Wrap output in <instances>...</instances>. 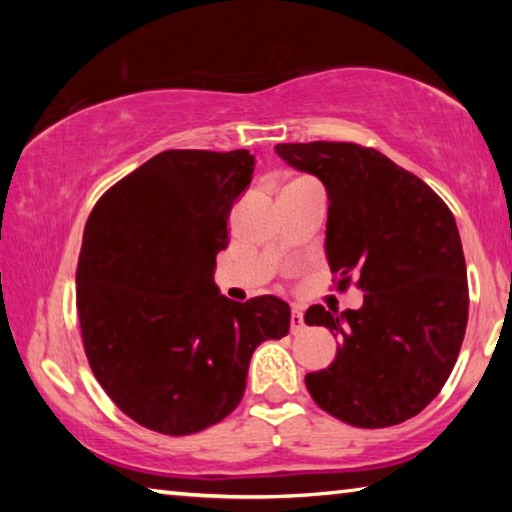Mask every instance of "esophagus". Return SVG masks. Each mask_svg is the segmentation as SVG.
<instances>
[{
    "mask_svg": "<svg viewBox=\"0 0 512 512\" xmlns=\"http://www.w3.org/2000/svg\"><path fill=\"white\" fill-rule=\"evenodd\" d=\"M302 329H305V316H302V311L293 307L291 309V334H300Z\"/></svg>",
    "mask_w": 512,
    "mask_h": 512,
    "instance_id": "1",
    "label": "esophagus"
}]
</instances>
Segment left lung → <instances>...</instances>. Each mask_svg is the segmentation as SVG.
Returning a JSON list of instances; mask_svg holds the SVG:
<instances>
[{"instance_id":"left-lung-1","label":"left lung","mask_w":512,"mask_h":512,"mask_svg":"<svg viewBox=\"0 0 512 512\" xmlns=\"http://www.w3.org/2000/svg\"><path fill=\"white\" fill-rule=\"evenodd\" d=\"M291 167L327 189L325 255L336 289L366 291L339 316L307 309V325L339 336L332 366L305 377L320 409L359 429L418 415L440 393L467 327L465 257L454 214L386 155L354 142L277 144Z\"/></svg>"}]
</instances>
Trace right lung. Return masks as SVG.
<instances>
[{
  "label": "right lung",
  "instance_id": "add662e5",
  "mask_svg": "<svg viewBox=\"0 0 512 512\" xmlns=\"http://www.w3.org/2000/svg\"><path fill=\"white\" fill-rule=\"evenodd\" d=\"M255 155L162 151L94 205L76 268L85 357L128 418L164 436L221 422L266 339L289 334L275 296L232 302L214 287L228 219Z\"/></svg>",
  "mask_w": 512,
  "mask_h": 512
}]
</instances>
